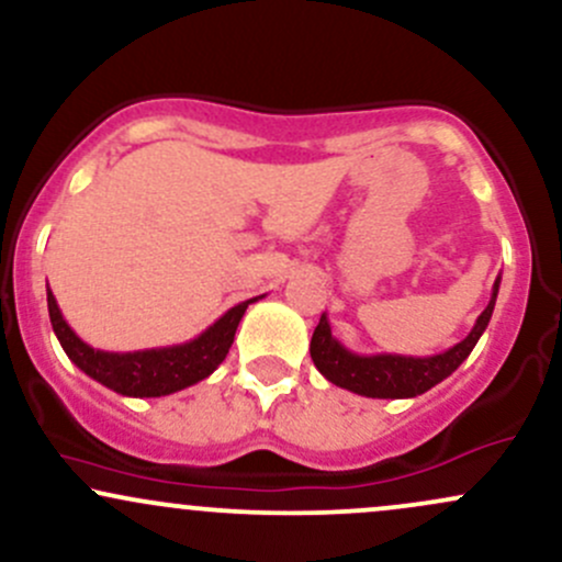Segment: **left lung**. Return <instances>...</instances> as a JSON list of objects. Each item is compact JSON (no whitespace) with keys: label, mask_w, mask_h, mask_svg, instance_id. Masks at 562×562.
I'll list each match as a JSON object with an SVG mask.
<instances>
[{"label":"left lung","mask_w":562,"mask_h":562,"mask_svg":"<svg viewBox=\"0 0 562 562\" xmlns=\"http://www.w3.org/2000/svg\"><path fill=\"white\" fill-rule=\"evenodd\" d=\"M498 282H493V293L488 306L477 317L474 328L464 341L456 347L440 351L431 357H408V355H357L344 347L336 336L330 333L328 317H319V325L314 328L310 355L317 366V371L330 381V384L341 386L362 397H379V400H403L416 397V394L429 392L431 386L448 379L461 362L470 357L474 344L480 341L483 330L488 328L493 306H496Z\"/></svg>","instance_id":"left-lung-1"}]
</instances>
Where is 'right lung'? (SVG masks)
<instances>
[{
  "mask_svg": "<svg viewBox=\"0 0 562 562\" xmlns=\"http://www.w3.org/2000/svg\"><path fill=\"white\" fill-rule=\"evenodd\" d=\"M252 301L258 299L232 306L211 328L202 330L191 341L138 351H103L90 347L69 328L50 285H47V312H50L53 330L69 360L92 381L109 386L116 394H125V397H165V394L181 392L187 386H194L196 381L207 379L229 355L239 319Z\"/></svg>",
  "mask_w": 562,
  "mask_h": 562,
  "instance_id": "add662e5",
  "label": "right lung"
}]
</instances>
